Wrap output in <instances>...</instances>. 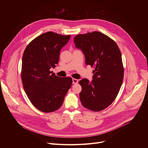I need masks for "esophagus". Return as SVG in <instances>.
<instances>
[{
  "label": "esophagus",
  "mask_w": 148,
  "mask_h": 148,
  "mask_svg": "<svg viewBox=\"0 0 148 148\" xmlns=\"http://www.w3.org/2000/svg\"><path fill=\"white\" fill-rule=\"evenodd\" d=\"M78 82V80L75 78H73V84H76Z\"/></svg>",
  "instance_id": "34e87169"
}]
</instances>
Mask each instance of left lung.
<instances>
[{"label":"left lung","instance_id":"obj_1","mask_svg":"<svg viewBox=\"0 0 148 148\" xmlns=\"http://www.w3.org/2000/svg\"><path fill=\"white\" fill-rule=\"evenodd\" d=\"M75 47L81 49L86 65L94 68L91 82L83 78L79 98L82 106L92 111H101L116 98L123 79L121 51L115 41L99 32L77 35Z\"/></svg>","mask_w":148,"mask_h":148}]
</instances>
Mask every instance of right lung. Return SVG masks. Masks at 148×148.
I'll list each match as a JSON object with an SVG mask.
<instances>
[{"label":"right lung","mask_w":148,"mask_h":148,"mask_svg":"<svg viewBox=\"0 0 148 148\" xmlns=\"http://www.w3.org/2000/svg\"><path fill=\"white\" fill-rule=\"evenodd\" d=\"M71 35L49 32L33 40L23 55L21 78L30 101L39 111L51 112L59 109L71 88V77H59L50 69L55 68L60 52Z\"/></svg>","instance_id":"right-lung-1"}]
</instances>
